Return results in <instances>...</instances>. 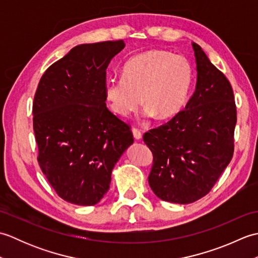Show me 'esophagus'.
<instances>
[{"mask_svg":"<svg viewBox=\"0 0 258 258\" xmlns=\"http://www.w3.org/2000/svg\"><path fill=\"white\" fill-rule=\"evenodd\" d=\"M132 132H133V136H134L135 140H141V139H142V132H141L140 130L133 128Z\"/></svg>","mask_w":258,"mask_h":258,"instance_id":"obj_1","label":"esophagus"}]
</instances>
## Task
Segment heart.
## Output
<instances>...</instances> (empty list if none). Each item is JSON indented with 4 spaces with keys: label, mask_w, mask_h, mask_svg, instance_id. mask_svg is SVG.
I'll return each instance as SVG.
<instances>
[{
    "label": "heart",
    "mask_w": 258,
    "mask_h": 258,
    "mask_svg": "<svg viewBox=\"0 0 258 258\" xmlns=\"http://www.w3.org/2000/svg\"><path fill=\"white\" fill-rule=\"evenodd\" d=\"M193 81L194 71L187 58L153 50L130 58L123 67V78L106 81L104 96L119 117L130 116L143 102L147 116L165 120L182 111Z\"/></svg>",
    "instance_id": "b5f03b06"
}]
</instances>
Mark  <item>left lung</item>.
Segmentation results:
<instances>
[{"label":"left lung","instance_id":"8db88e82","mask_svg":"<svg viewBox=\"0 0 258 258\" xmlns=\"http://www.w3.org/2000/svg\"><path fill=\"white\" fill-rule=\"evenodd\" d=\"M197 82L185 108L143 136L153 153L149 184L163 201L189 204L204 197L234 153L236 105L232 85L193 43Z\"/></svg>","mask_w":258,"mask_h":258}]
</instances>
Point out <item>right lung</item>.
I'll return each mask as SVG.
<instances>
[{
	"label": "right lung",
	"instance_id": "right-lung-1",
	"mask_svg": "<svg viewBox=\"0 0 258 258\" xmlns=\"http://www.w3.org/2000/svg\"><path fill=\"white\" fill-rule=\"evenodd\" d=\"M123 40L73 47L44 74L33 102L37 162L56 194L91 206L109 189L115 164L134 139L106 107L104 86Z\"/></svg>",
	"mask_w": 258,
	"mask_h": 258
}]
</instances>
